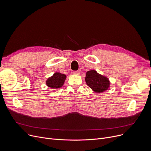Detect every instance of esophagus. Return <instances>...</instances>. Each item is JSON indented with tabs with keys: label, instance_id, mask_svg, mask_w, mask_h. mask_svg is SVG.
<instances>
[{
	"label": "esophagus",
	"instance_id": "34e87169",
	"mask_svg": "<svg viewBox=\"0 0 151 151\" xmlns=\"http://www.w3.org/2000/svg\"><path fill=\"white\" fill-rule=\"evenodd\" d=\"M73 73L74 75H80V71H73Z\"/></svg>",
	"mask_w": 151,
	"mask_h": 151
}]
</instances>
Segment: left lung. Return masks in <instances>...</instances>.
<instances>
[{
  "mask_svg": "<svg viewBox=\"0 0 151 151\" xmlns=\"http://www.w3.org/2000/svg\"><path fill=\"white\" fill-rule=\"evenodd\" d=\"M85 81L88 86L96 92H102L109 87L108 79L99 74L96 70H90L86 73Z\"/></svg>",
  "mask_w": 151,
  "mask_h": 151,
  "instance_id": "left-lung-1",
  "label": "left lung"
}]
</instances>
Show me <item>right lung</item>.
Returning a JSON list of instances; mask_svg holds the SVG:
<instances>
[{
  "label": "right lung",
  "mask_w": 151,
  "mask_h": 151,
  "mask_svg": "<svg viewBox=\"0 0 151 151\" xmlns=\"http://www.w3.org/2000/svg\"><path fill=\"white\" fill-rule=\"evenodd\" d=\"M66 79V75L60 73H55L46 81V85L52 89H58L62 87Z\"/></svg>",
  "instance_id": "add662e5"
}]
</instances>
